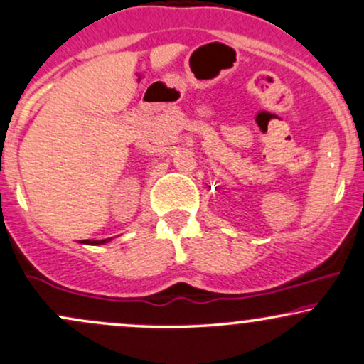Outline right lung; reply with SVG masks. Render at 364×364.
Returning a JSON list of instances; mask_svg holds the SVG:
<instances>
[{
	"mask_svg": "<svg viewBox=\"0 0 364 364\" xmlns=\"http://www.w3.org/2000/svg\"><path fill=\"white\" fill-rule=\"evenodd\" d=\"M112 238H105V240H81V243H88V245H102V243L110 242Z\"/></svg>",
	"mask_w": 364,
	"mask_h": 364,
	"instance_id": "right-lung-1",
	"label": "right lung"
}]
</instances>
